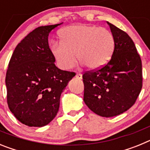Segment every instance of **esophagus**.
<instances>
[{"instance_id":"obj_1","label":"esophagus","mask_w":150,"mask_h":150,"mask_svg":"<svg viewBox=\"0 0 150 150\" xmlns=\"http://www.w3.org/2000/svg\"><path fill=\"white\" fill-rule=\"evenodd\" d=\"M76 77L79 79H82V78H83V75H82L80 73H77V74H76Z\"/></svg>"}]
</instances>
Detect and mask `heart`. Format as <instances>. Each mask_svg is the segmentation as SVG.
<instances>
[{
  "label": "heart",
  "instance_id": "1",
  "mask_svg": "<svg viewBox=\"0 0 150 150\" xmlns=\"http://www.w3.org/2000/svg\"><path fill=\"white\" fill-rule=\"evenodd\" d=\"M60 41H53L50 51L57 65L69 70L76 64V55L91 70L104 67L115 50V38L106 28L79 24L64 28L59 33Z\"/></svg>",
  "mask_w": 150,
  "mask_h": 150
}]
</instances>
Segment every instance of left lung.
Wrapping results in <instances>:
<instances>
[{
  "instance_id": "left-lung-1",
  "label": "left lung",
  "mask_w": 150,
  "mask_h": 150,
  "mask_svg": "<svg viewBox=\"0 0 150 150\" xmlns=\"http://www.w3.org/2000/svg\"><path fill=\"white\" fill-rule=\"evenodd\" d=\"M115 38L110 62L97 71L83 75L87 107L103 117H112L134 104L142 88V62L128 34L107 22Z\"/></svg>"
}]
</instances>
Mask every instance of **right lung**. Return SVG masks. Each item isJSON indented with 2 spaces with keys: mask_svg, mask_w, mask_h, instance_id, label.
<instances>
[{
  "mask_svg": "<svg viewBox=\"0 0 150 150\" xmlns=\"http://www.w3.org/2000/svg\"><path fill=\"white\" fill-rule=\"evenodd\" d=\"M61 24L40 26L16 47L6 74L7 104L14 116L30 127H43L59 109L62 92L75 73L55 66L49 34Z\"/></svg>",
  "mask_w": 150,
  "mask_h": 150,
  "instance_id": "1",
  "label": "right lung"
}]
</instances>
